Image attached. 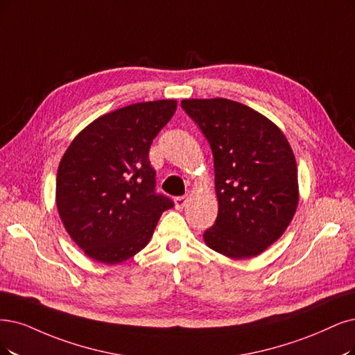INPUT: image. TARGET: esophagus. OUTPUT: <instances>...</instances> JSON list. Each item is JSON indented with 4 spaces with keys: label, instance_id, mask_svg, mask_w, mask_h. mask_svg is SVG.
Segmentation results:
<instances>
[{
    "label": "esophagus",
    "instance_id": "obj_1",
    "mask_svg": "<svg viewBox=\"0 0 355 355\" xmlns=\"http://www.w3.org/2000/svg\"><path fill=\"white\" fill-rule=\"evenodd\" d=\"M187 203V196H178V198L174 199V205L177 209H182Z\"/></svg>",
    "mask_w": 355,
    "mask_h": 355
}]
</instances>
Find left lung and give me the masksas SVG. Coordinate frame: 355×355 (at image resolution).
Listing matches in <instances>:
<instances>
[{
	"mask_svg": "<svg viewBox=\"0 0 355 355\" xmlns=\"http://www.w3.org/2000/svg\"><path fill=\"white\" fill-rule=\"evenodd\" d=\"M214 153L218 216L207 247L230 259L263 253L290 225L298 205L297 162L282 131L265 115L225 98L184 99Z\"/></svg>",
	"mask_w": 355,
	"mask_h": 355,
	"instance_id": "obj_1",
	"label": "left lung"
}]
</instances>
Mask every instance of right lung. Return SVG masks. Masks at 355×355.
Instances as JSON below:
<instances>
[{"mask_svg": "<svg viewBox=\"0 0 355 355\" xmlns=\"http://www.w3.org/2000/svg\"><path fill=\"white\" fill-rule=\"evenodd\" d=\"M177 101L139 102L105 114L78 133L57 173L55 200L86 256L116 265L148 245L173 200L155 191L149 149Z\"/></svg>", "mask_w": 355, "mask_h": 355, "instance_id": "right-lung-1", "label": "right lung"}]
</instances>
